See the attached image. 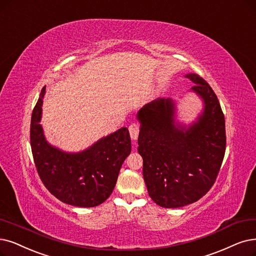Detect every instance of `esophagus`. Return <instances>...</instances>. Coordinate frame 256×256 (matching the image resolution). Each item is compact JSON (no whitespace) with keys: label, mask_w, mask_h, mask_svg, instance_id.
I'll list each match as a JSON object with an SVG mask.
<instances>
[{"label":"esophagus","mask_w":256,"mask_h":256,"mask_svg":"<svg viewBox=\"0 0 256 256\" xmlns=\"http://www.w3.org/2000/svg\"><path fill=\"white\" fill-rule=\"evenodd\" d=\"M129 132H130V136L132 138V140H136L138 136V132H140V127L136 122L131 124L129 126Z\"/></svg>","instance_id":"obj_1"}]
</instances>
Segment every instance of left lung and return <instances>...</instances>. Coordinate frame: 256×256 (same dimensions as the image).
<instances>
[{
    "label": "left lung",
    "instance_id": "left-lung-1",
    "mask_svg": "<svg viewBox=\"0 0 256 256\" xmlns=\"http://www.w3.org/2000/svg\"><path fill=\"white\" fill-rule=\"evenodd\" d=\"M202 110L190 125L176 120V102L160 98L136 114L138 151L149 196L164 208H180L198 200L216 180L226 150L224 116L218 96L205 80L185 76Z\"/></svg>",
    "mask_w": 256,
    "mask_h": 256
}]
</instances>
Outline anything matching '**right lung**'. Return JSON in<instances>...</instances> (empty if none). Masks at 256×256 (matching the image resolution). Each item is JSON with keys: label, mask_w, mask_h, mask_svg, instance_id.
<instances>
[{"label": "right lung", "mask_w": 256, "mask_h": 256, "mask_svg": "<svg viewBox=\"0 0 256 256\" xmlns=\"http://www.w3.org/2000/svg\"><path fill=\"white\" fill-rule=\"evenodd\" d=\"M46 86L30 124V145L40 178L51 194L68 205L96 207L112 193L122 162L131 152L129 131L122 127L80 152H66L47 142L42 125Z\"/></svg>", "instance_id": "add662e5"}]
</instances>
